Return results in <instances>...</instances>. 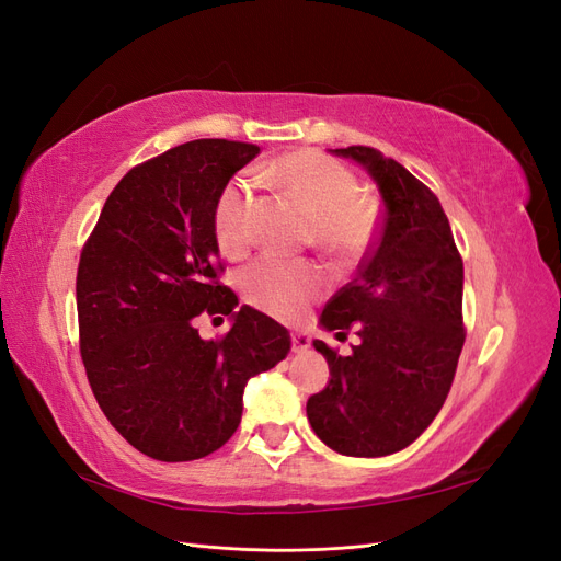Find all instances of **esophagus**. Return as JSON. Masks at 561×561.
Returning a JSON list of instances; mask_svg holds the SVG:
<instances>
[{"instance_id":"34e87169","label":"esophagus","mask_w":561,"mask_h":561,"mask_svg":"<svg viewBox=\"0 0 561 561\" xmlns=\"http://www.w3.org/2000/svg\"><path fill=\"white\" fill-rule=\"evenodd\" d=\"M311 348V334L309 332H295L293 334V351L304 353Z\"/></svg>"}]
</instances>
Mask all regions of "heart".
I'll return each instance as SVG.
<instances>
[{"instance_id":"heart-1","label":"heart","mask_w":561,"mask_h":561,"mask_svg":"<svg viewBox=\"0 0 561 561\" xmlns=\"http://www.w3.org/2000/svg\"><path fill=\"white\" fill-rule=\"evenodd\" d=\"M271 178L290 194L311 219V239L318 248L339 260H353L369 245L375 233V208L360 198L355 175L318 154L293 151L271 168ZM250 190L243 180H233L219 194L215 206V236L225 254L245 252L250 245ZM322 271L307 262H287L264 254L243 271V290L250 304L278 318H295L325 290Z\"/></svg>"}]
</instances>
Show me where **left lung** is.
I'll return each mask as SVG.
<instances>
[{
	"label": "left lung",
	"mask_w": 561,
	"mask_h": 561,
	"mask_svg": "<svg viewBox=\"0 0 561 561\" xmlns=\"http://www.w3.org/2000/svg\"><path fill=\"white\" fill-rule=\"evenodd\" d=\"M377 184L383 225L358 276L320 316V328L360 344L339 355L325 342L330 381L307 402L313 433L344 456L377 458L410 447L443 410L463 348V262L437 196L371 147L330 149Z\"/></svg>",
	"instance_id": "8db88e82"
}]
</instances>
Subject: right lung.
<instances>
[{"mask_svg":"<svg viewBox=\"0 0 561 561\" xmlns=\"http://www.w3.org/2000/svg\"><path fill=\"white\" fill-rule=\"evenodd\" d=\"M260 147L192 140L135 165L105 201L77 271L81 360L112 426L157 461L222 447L243 414L245 383L276 367L290 332L239 307L217 283L215 206ZM201 312L230 332L201 340Z\"/></svg>","mask_w":561,"mask_h":561,"instance_id":"obj_1","label":"right lung"}]
</instances>
